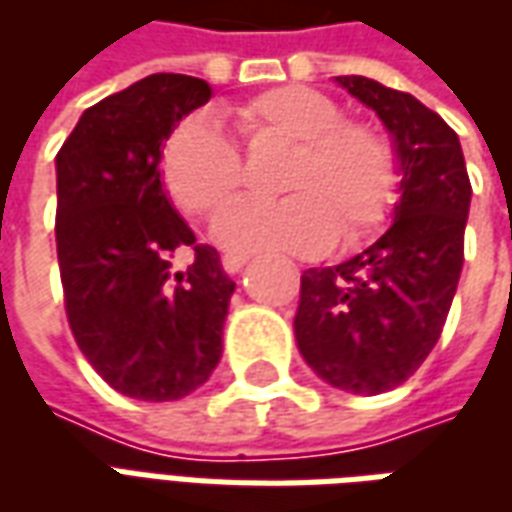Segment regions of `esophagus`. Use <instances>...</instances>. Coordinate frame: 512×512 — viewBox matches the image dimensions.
I'll use <instances>...</instances> for the list:
<instances>
[{"label":"esophagus","mask_w":512,"mask_h":512,"mask_svg":"<svg viewBox=\"0 0 512 512\" xmlns=\"http://www.w3.org/2000/svg\"><path fill=\"white\" fill-rule=\"evenodd\" d=\"M249 263V255H224L222 257V268L227 274H238L241 268Z\"/></svg>","instance_id":"obj_1"}]
</instances>
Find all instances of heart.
<instances>
[{"mask_svg": "<svg viewBox=\"0 0 512 512\" xmlns=\"http://www.w3.org/2000/svg\"><path fill=\"white\" fill-rule=\"evenodd\" d=\"M230 115L252 150L288 147L277 183L285 200H241L216 213L211 238L230 255H321L334 238L362 244L389 222L400 183L395 150L373 126L343 120L334 98L285 84ZM158 175L180 211L205 216L238 191L244 167L222 128L208 117H189L164 139Z\"/></svg>", "mask_w": 512, "mask_h": 512, "instance_id": "b5f03b06", "label": "heart"}]
</instances>
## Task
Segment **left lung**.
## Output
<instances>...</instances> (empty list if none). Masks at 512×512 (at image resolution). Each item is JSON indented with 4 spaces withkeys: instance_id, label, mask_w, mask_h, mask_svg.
<instances>
[{
    "instance_id": "1",
    "label": "left lung",
    "mask_w": 512,
    "mask_h": 512,
    "mask_svg": "<svg viewBox=\"0 0 512 512\" xmlns=\"http://www.w3.org/2000/svg\"><path fill=\"white\" fill-rule=\"evenodd\" d=\"M392 136L397 194L386 233L340 266L307 268L293 329L329 386L381 395L417 373L447 321L463 268L472 183L458 134L414 95L334 76Z\"/></svg>"
}]
</instances>
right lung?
Here are the masks:
<instances>
[{"instance_id": "right-lung-1", "label": "right lung", "mask_w": 512, "mask_h": 512, "mask_svg": "<svg viewBox=\"0 0 512 512\" xmlns=\"http://www.w3.org/2000/svg\"><path fill=\"white\" fill-rule=\"evenodd\" d=\"M211 101V84L153 73L90 106L57 153V260L65 312L95 373L120 395L169 403L222 359L235 282L172 208L158 153ZM191 248L186 272H172Z\"/></svg>"}]
</instances>
